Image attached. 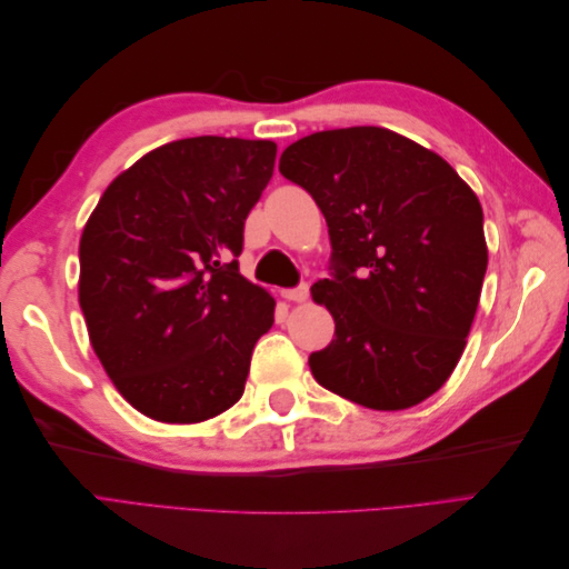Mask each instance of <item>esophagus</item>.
Returning a JSON list of instances; mask_svg holds the SVG:
<instances>
[{"instance_id":"esophagus-1","label":"esophagus","mask_w":569,"mask_h":569,"mask_svg":"<svg viewBox=\"0 0 569 569\" xmlns=\"http://www.w3.org/2000/svg\"><path fill=\"white\" fill-rule=\"evenodd\" d=\"M282 297L287 301H306L308 299V284H299L295 289H284Z\"/></svg>"}]
</instances>
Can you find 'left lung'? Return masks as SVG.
<instances>
[{"mask_svg":"<svg viewBox=\"0 0 569 569\" xmlns=\"http://www.w3.org/2000/svg\"><path fill=\"white\" fill-rule=\"evenodd\" d=\"M280 173L318 203L330 278L311 287L335 339L308 356L325 389L403 410L449 380L487 272L485 213L439 153L387 128L322 130L289 144Z\"/></svg>","mask_w":569,"mask_h":569,"instance_id":"8db88e82","label":"left lung"}]
</instances>
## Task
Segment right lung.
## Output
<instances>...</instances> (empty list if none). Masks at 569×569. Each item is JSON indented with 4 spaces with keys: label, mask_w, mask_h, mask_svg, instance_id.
Wrapping results in <instances>:
<instances>
[{
    "label": "right lung",
    "mask_w": 569,
    "mask_h": 569,
    "mask_svg": "<svg viewBox=\"0 0 569 569\" xmlns=\"http://www.w3.org/2000/svg\"><path fill=\"white\" fill-rule=\"evenodd\" d=\"M278 144L187 137L101 194L80 237L78 299L92 349L142 416L189 425L244 393L274 299L239 274L244 220Z\"/></svg>",
    "instance_id": "obj_1"
}]
</instances>
